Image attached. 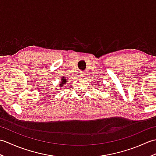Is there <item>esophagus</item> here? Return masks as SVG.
I'll use <instances>...</instances> for the list:
<instances>
[{"instance_id": "esophagus-1", "label": "esophagus", "mask_w": 156, "mask_h": 156, "mask_svg": "<svg viewBox=\"0 0 156 156\" xmlns=\"http://www.w3.org/2000/svg\"><path fill=\"white\" fill-rule=\"evenodd\" d=\"M78 76L80 78H83L85 76V72H79L78 73Z\"/></svg>"}]
</instances>
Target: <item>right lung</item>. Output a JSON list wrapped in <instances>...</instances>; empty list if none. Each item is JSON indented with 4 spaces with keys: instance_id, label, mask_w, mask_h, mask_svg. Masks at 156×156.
<instances>
[{
    "instance_id": "add662e5",
    "label": "right lung",
    "mask_w": 156,
    "mask_h": 156,
    "mask_svg": "<svg viewBox=\"0 0 156 156\" xmlns=\"http://www.w3.org/2000/svg\"><path fill=\"white\" fill-rule=\"evenodd\" d=\"M62 80L60 82L62 84H60V85H61V86H63V85H64V84L65 83V82H66V79H65V78H62Z\"/></svg>"
}]
</instances>
